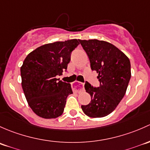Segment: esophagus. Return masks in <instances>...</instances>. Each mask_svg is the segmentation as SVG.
I'll list each match as a JSON object with an SVG mask.
<instances>
[{"mask_svg":"<svg viewBox=\"0 0 150 150\" xmlns=\"http://www.w3.org/2000/svg\"><path fill=\"white\" fill-rule=\"evenodd\" d=\"M72 89L76 92H81L84 90V84L79 81H76L74 84H72Z\"/></svg>","mask_w":150,"mask_h":150,"instance_id":"34e87169","label":"esophagus"}]
</instances>
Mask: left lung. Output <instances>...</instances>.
<instances>
[{
  "label": "left lung",
  "instance_id": "obj_1",
  "mask_svg": "<svg viewBox=\"0 0 150 150\" xmlns=\"http://www.w3.org/2000/svg\"><path fill=\"white\" fill-rule=\"evenodd\" d=\"M90 61L92 71L98 74L99 87L86 82V92L91 102L81 105L83 112L90 118H102L112 112L123 99L131 79L129 58L118 47L106 41L79 40Z\"/></svg>",
  "mask_w": 150,
  "mask_h": 150
}]
</instances>
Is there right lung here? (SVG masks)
Returning a JSON list of instances; mask_svg holds the SVG:
<instances>
[{
    "mask_svg": "<svg viewBox=\"0 0 150 150\" xmlns=\"http://www.w3.org/2000/svg\"><path fill=\"white\" fill-rule=\"evenodd\" d=\"M79 45L76 39L43 45L28 54L21 67V86L27 101L36 115L55 118L64 112L66 98L73 93L71 84L57 79Z\"/></svg>",
    "mask_w": 150,
    "mask_h": 150,
    "instance_id": "add662e5",
    "label": "right lung"
}]
</instances>
